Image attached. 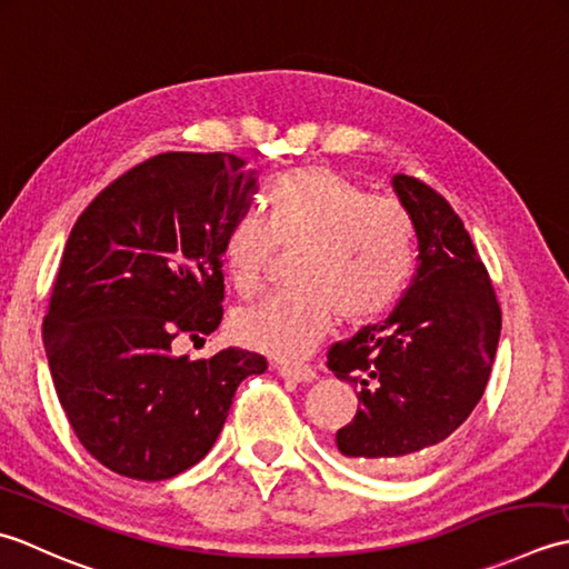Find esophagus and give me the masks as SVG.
I'll return each instance as SVG.
<instances>
[{
  "label": "esophagus",
  "instance_id": "obj_1",
  "mask_svg": "<svg viewBox=\"0 0 569 569\" xmlns=\"http://www.w3.org/2000/svg\"><path fill=\"white\" fill-rule=\"evenodd\" d=\"M277 373L287 380H299V382H311L317 378V370L307 363H282L277 366Z\"/></svg>",
  "mask_w": 569,
  "mask_h": 569
}]
</instances>
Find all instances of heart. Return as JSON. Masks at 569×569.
<instances>
[{
	"instance_id": "heart-1",
	"label": "heart",
	"mask_w": 569,
	"mask_h": 569,
	"mask_svg": "<svg viewBox=\"0 0 569 569\" xmlns=\"http://www.w3.org/2000/svg\"><path fill=\"white\" fill-rule=\"evenodd\" d=\"M268 218L242 213L228 228L223 264L240 295L268 284L277 252L299 250L295 289L240 311L238 339L274 358L315 351L333 319L343 327L382 315L412 272L415 238L408 216L346 173L307 167L277 177L268 193Z\"/></svg>"
}]
</instances>
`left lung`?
<instances>
[{"mask_svg": "<svg viewBox=\"0 0 569 569\" xmlns=\"http://www.w3.org/2000/svg\"><path fill=\"white\" fill-rule=\"evenodd\" d=\"M420 240V270L396 311L331 343L327 368L351 382L356 417L336 445L373 471H405L442 447L483 396L501 336L489 270L442 193L392 179Z\"/></svg>", "mask_w": 569, "mask_h": 569, "instance_id": "1", "label": "left lung"}]
</instances>
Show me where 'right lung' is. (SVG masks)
Here are the masks:
<instances>
[{"label":"right lung","instance_id":"right-lung-1","mask_svg":"<svg viewBox=\"0 0 569 569\" xmlns=\"http://www.w3.org/2000/svg\"><path fill=\"white\" fill-rule=\"evenodd\" d=\"M254 191L248 161L164 152L124 171L68 236L43 319L56 396L102 467L164 481L201 461L236 388L268 358L173 356L223 319V242Z\"/></svg>","mask_w":569,"mask_h":569}]
</instances>
